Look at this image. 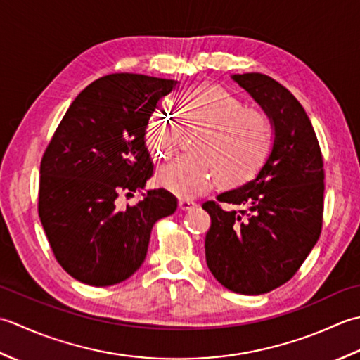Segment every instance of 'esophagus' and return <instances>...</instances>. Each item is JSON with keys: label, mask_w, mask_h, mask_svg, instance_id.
Listing matches in <instances>:
<instances>
[{"label": "esophagus", "mask_w": 360, "mask_h": 360, "mask_svg": "<svg viewBox=\"0 0 360 360\" xmlns=\"http://www.w3.org/2000/svg\"><path fill=\"white\" fill-rule=\"evenodd\" d=\"M194 207H195L194 202L186 200V199H180V200H179V208H180L181 211H188V210L194 208Z\"/></svg>", "instance_id": "esophagus-1"}]
</instances>
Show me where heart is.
<instances>
[{
  "instance_id": "b5f03b06",
  "label": "heart",
  "mask_w": 360,
  "mask_h": 360,
  "mask_svg": "<svg viewBox=\"0 0 360 360\" xmlns=\"http://www.w3.org/2000/svg\"><path fill=\"white\" fill-rule=\"evenodd\" d=\"M179 121L171 108L157 105L144 129V141L153 157H169L186 127H207L197 150L181 153L157 172V183L167 193L193 199L221 180L239 186L253 180L266 166L275 146V126L267 112L247 107L245 101L217 85H199L180 94Z\"/></svg>"
}]
</instances>
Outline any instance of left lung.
<instances>
[{
    "label": "left lung",
    "mask_w": 360,
    "mask_h": 360,
    "mask_svg": "<svg viewBox=\"0 0 360 360\" xmlns=\"http://www.w3.org/2000/svg\"><path fill=\"white\" fill-rule=\"evenodd\" d=\"M233 79L270 115L275 146L258 177L202 205L211 217L205 256L226 289L259 295L288 283L320 238L323 155L304 108L288 88L261 72ZM221 202L238 210L222 209Z\"/></svg>",
    "instance_id": "1"
}]
</instances>
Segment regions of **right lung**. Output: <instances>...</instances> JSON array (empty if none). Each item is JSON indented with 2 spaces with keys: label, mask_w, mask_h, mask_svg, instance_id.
<instances>
[{
  "label": "right lung",
  "mask_w": 360,
  "mask_h": 360,
  "mask_svg": "<svg viewBox=\"0 0 360 360\" xmlns=\"http://www.w3.org/2000/svg\"><path fill=\"white\" fill-rule=\"evenodd\" d=\"M177 80L116 72L94 80L72 101L40 163L39 216L51 250L77 281L118 284L148 253L152 226L177 210L165 189H152L126 210L152 177L144 129L157 102Z\"/></svg>",
  "instance_id": "1"
}]
</instances>
